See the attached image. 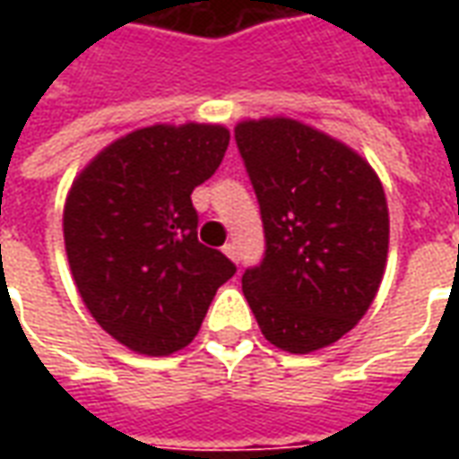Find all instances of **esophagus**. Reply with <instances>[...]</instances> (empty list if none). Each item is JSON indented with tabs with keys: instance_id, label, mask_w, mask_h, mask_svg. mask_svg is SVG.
Returning <instances> with one entry per match:
<instances>
[{
	"instance_id": "esophagus-1",
	"label": "esophagus",
	"mask_w": 459,
	"mask_h": 459,
	"mask_svg": "<svg viewBox=\"0 0 459 459\" xmlns=\"http://www.w3.org/2000/svg\"><path fill=\"white\" fill-rule=\"evenodd\" d=\"M223 253H226L230 260L238 263V246H236V243H226V246H223Z\"/></svg>"
}]
</instances>
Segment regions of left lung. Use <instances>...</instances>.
I'll return each mask as SVG.
<instances>
[{"label":"left lung","instance_id":"8db88e82","mask_svg":"<svg viewBox=\"0 0 459 459\" xmlns=\"http://www.w3.org/2000/svg\"><path fill=\"white\" fill-rule=\"evenodd\" d=\"M236 144L265 233L263 260L243 273L260 332L290 354L334 344L384 278V186L356 152L295 120L240 122Z\"/></svg>","mask_w":459,"mask_h":459}]
</instances>
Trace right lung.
Wrapping results in <instances>:
<instances>
[{
  "instance_id": "add662e5",
  "label": "right lung",
  "mask_w": 459,
  "mask_h": 459,
  "mask_svg": "<svg viewBox=\"0 0 459 459\" xmlns=\"http://www.w3.org/2000/svg\"><path fill=\"white\" fill-rule=\"evenodd\" d=\"M219 125H154L113 142L74 181L64 211L68 263L85 307L132 351L186 346L236 265L199 240L191 191L229 150Z\"/></svg>"
}]
</instances>
